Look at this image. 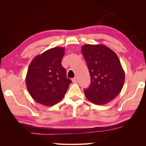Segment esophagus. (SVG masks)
Listing matches in <instances>:
<instances>
[{
    "label": "esophagus",
    "instance_id": "esophagus-1",
    "mask_svg": "<svg viewBox=\"0 0 146 146\" xmlns=\"http://www.w3.org/2000/svg\"><path fill=\"white\" fill-rule=\"evenodd\" d=\"M72 80V82L74 83H76L77 82H78V79H77V77H75V78H74Z\"/></svg>",
    "mask_w": 146,
    "mask_h": 146
}]
</instances>
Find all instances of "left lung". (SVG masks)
<instances>
[{
    "label": "left lung",
    "instance_id": "obj_1",
    "mask_svg": "<svg viewBox=\"0 0 146 146\" xmlns=\"http://www.w3.org/2000/svg\"><path fill=\"white\" fill-rule=\"evenodd\" d=\"M82 52L87 63L91 82L84 89L86 98L104 105L115 98L122 89L125 73L114 52L103 44H86Z\"/></svg>",
    "mask_w": 146,
    "mask_h": 146
}]
</instances>
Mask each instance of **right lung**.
<instances>
[{"label":"right lung","mask_w":146,"mask_h":146,"mask_svg":"<svg viewBox=\"0 0 146 146\" xmlns=\"http://www.w3.org/2000/svg\"><path fill=\"white\" fill-rule=\"evenodd\" d=\"M64 54V48L55 47L36 56L30 64L26 84L36 102L51 106L64 96L72 81L61 64Z\"/></svg>","instance_id":"add662e5"}]
</instances>
